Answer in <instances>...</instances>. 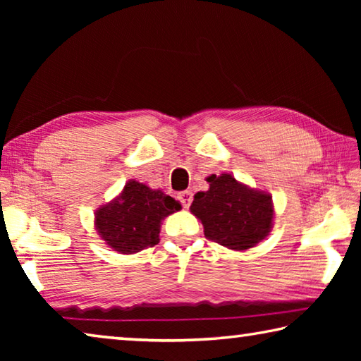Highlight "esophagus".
<instances>
[{
	"label": "esophagus",
	"mask_w": 361,
	"mask_h": 361,
	"mask_svg": "<svg viewBox=\"0 0 361 361\" xmlns=\"http://www.w3.org/2000/svg\"><path fill=\"white\" fill-rule=\"evenodd\" d=\"M178 200L185 209H189V205L192 202V192L191 191H183L178 194Z\"/></svg>",
	"instance_id": "1"
}]
</instances>
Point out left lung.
I'll list each match as a JSON object with an SVG mask.
<instances>
[{
	"label": "left lung",
	"instance_id": "obj_1",
	"mask_svg": "<svg viewBox=\"0 0 361 361\" xmlns=\"http://www.w3.org/2000/svg\"><path fill=\"white\" fill-rule=\"evenodd\" d=\"M207 181L210 189L195 194L191 205L207 239L231 250L252 248L264 239L274 216L271 195L240 185L229 173Z\"/></svg>",
	"mask_w": 361,
	"mask_h": 361
}]
</instances>
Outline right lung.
Instances as JSON below:
<instances>
[{
    "mask_svg": "<svg viewBox=\"0 0 361 361\" xmlns=\"http://www.w3.org/2000/svg\"><path fill=\"white\" fill-rule=\"evenodd\" d=\"M180 209L170 195L130 180L114 202L97 212V231L116 252L137 253L157 245L161 219Z\"/></svg>",
    "mask_w": 361,
    "mask_h": 361,
    "instance_id": "1",
    "label": "right lung"
}]
</instances>
